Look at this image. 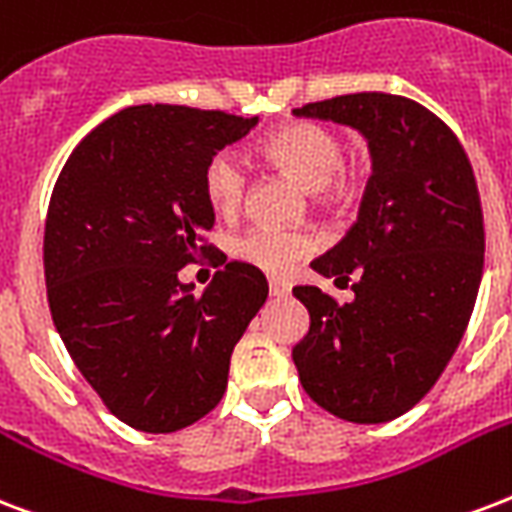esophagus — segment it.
<instances>
[{"mask_svg":"<svg viewBox=\"0 0 512 512\" xmlns=\"http://www.w3.org/2000/svg\"><path fill=\"white\" fill-rule=\"evenodd\" d=\"M268 287H271L273 298H287L290 295V284L284 279H268Z\"/></svg>","mask_w":512,"mask_h":512,"instance_id":"1","label":"esophagus"}]
</instances>
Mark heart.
Masks as SVG:
<instances>
[{"instance_id":"b5f03b06","label":"heart","mask_w":512,"mask_h":512,"mask_svg":"<svg viewBox=\"0 0 512 512\" xmlns=\"http://www.w3.org/2000/svg\"><path fill=\"white\" fill-rule=\"evenodd\" d=\"M263 158L287 177H292L308 193L341 185L346 166V147L335 131L317 123H292L260 144ZM204 193L217 214H236L247 195V171L233 152L214 155L204 171ZM314 249V241L303 233L257 225L233 241V255L268 273L290 271Z\"/></svg>"}]
</instances>
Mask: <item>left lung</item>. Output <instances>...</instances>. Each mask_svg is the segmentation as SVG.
Here are the masks:
<instances>
[{
  "mask_svg": "<svg viewBox=\"0 0 512 512\" xmlns=\"http://www.w3.org/2000/svg\"><path fill=\"white\" fill-rule=\"evenodd\" d=\"M360 131L373 177L351 230L311 268L349 282L335 303L295 287L308 333L292 360L308 397L338 419L384 424L427 395L462 341L483 276V212L454 131L392 93H349L292 109Z\"/></svg>",
  "mask_w": 512,
  "mask_h": 512,
  "instance_id": "obj_1",
  "label": "left lung"
}]
</instances>
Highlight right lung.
<instances>
[{
    "mask_svg": "<svg viewBox=\"0 0 512 512\" xmlns=\"http://www.w3.org/2000/svg\"><path fill=\"white\" fill-rule=\"evenodd\" d=\"M257 117L142 104L74 147L45 222V284L61 341L109 411L163 435L220 403L230 354L268 298L265 276L228 263L195 295L179 271L212 247L204 171Z\"/></svg>",
    "mask_w": 512,
    "mask_h": 512,
    "instance_id": "obj_1",
    "label": "right lung"
}]
</instances>
